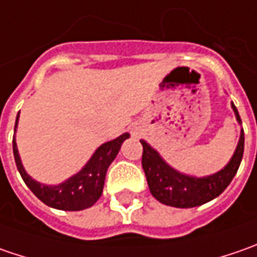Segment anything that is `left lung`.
<instances>
[{
  "instance_id": "8db88e82",
  "label": "left lung",
  "mask_w": 257,
  "mask_h": 257,
  "mask_svg": "<svg viewBox=\"0 0 257 257\" xmlns=\"http://www.w3.org/2000/svg\"><path fill=\"white\" fill-rule=\"evenodd\" d=\"M232 107L237 121L242 123L234 104H232ZM142 146H143L142 166L152 194L163 204L187 209L210 202L230 184L242 162L243 150H244V133L242 130L239 144L236 147V152L233 154L230 163L219 173L202 179L190 177L173 170L170 166L164 163L159 153L143 140H142Z\"/></svg>"
}]
</instances>
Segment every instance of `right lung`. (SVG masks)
<instances>
[{"instance_id":"1","label":"right lung","mask_w":257,"mask_h":257,"mask_svg":"<svg viewBox=\"0 0 257 257\" xmlns=\"http://www.w3.org/2000/svg\"><path fill=\"white\" fill-rule=\"evenodd\" d=\"M18 114H17V121H18ZM17 121H15L14 132L17 128ZM125 139H128V133L121 134L113 142H108V143L100 146L81 172L77 173L71 179H68L67 182L61 183L58 186L40 184V183L34 182L25 173L21 160H20V156H18L15 139H13V152H14L17 169L21 174L23 180L41 202L45 203L50 207H54V209L77 212V210L91 207L103 194L107 169L115 159V156L121 147V143Z\"/></svg>"}]
</instances>
